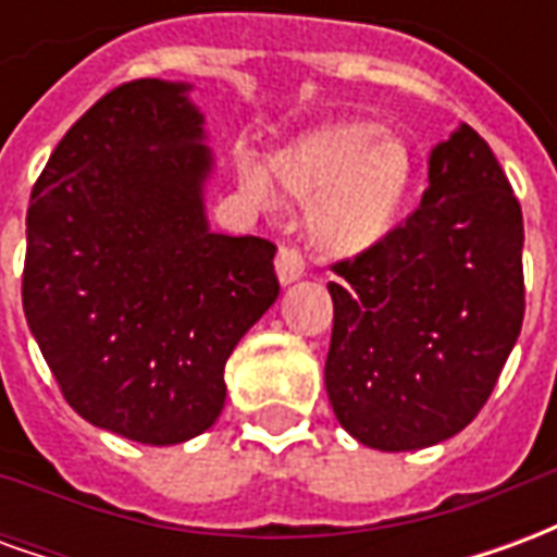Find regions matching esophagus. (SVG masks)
<instances>
[{
	"mask_svg": "<svg viewBox=\"0 0 557 557\" xmlns=\"http://www.w3.org/2000/svg\"><path fill=\"white\" fill-rule=\"evenodd\" d=\"M274 268H277V277L283 286H289V283H295V280H301L304 277L301 250H295V247H280Z\"/></svg>",
	"mask_w": 557,
	"mask_h": 557,
	"instance_id": "obj_1",
	"label": "esophagus"
}]
</instances>
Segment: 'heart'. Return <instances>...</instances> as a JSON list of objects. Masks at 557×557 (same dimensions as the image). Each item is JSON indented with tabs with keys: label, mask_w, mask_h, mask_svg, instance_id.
I'll return each instance as SVG.
<instances>
[{
	"label": "heart",
	"mask_w": 557,
	"mask_h": 557,
	"mask_svg": "<svg viewBox=\"0 0 557 557\" xmlns=\"http://www.w3.org/2000/svg\"><path fill=\"white\" fill-rule=\"evenodd\" d=\"M277 178L298 199H313L307 211L313 242L337 256L373 250L394 230L409 199L414 166L406 143L382 137L370 122L319 127L277 160ZM244 194L265 206L271 199L265 172L250 160L238 163Z\"/></svg>",
	"instance_id": "b5f03b06"
}]
</instances>
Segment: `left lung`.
<instances>
[{
	"mask_svg": "<svg viewBox=\"0 0 557 557\" xmlns=\"http://www.w3.org/2000/svg\"><path fill=\"white\" fill-rule=\"evenodd\" d=\"M522 208L468 125L430 151L420 208L337 262L325 361L339 426L375 450H420L478 418L525 315Z\"/></svg>",
	"mask_w": 557,
	"mask_h": 557,
	"instance_id": "1",
	"label": "left lung"
}]
</instances>
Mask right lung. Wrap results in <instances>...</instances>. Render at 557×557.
Returning <instances> with one entry per match:
<instances>
[{
  "label": "right lung",
  "mask_w": 557,
  "mask_h": 557,
  "mask_svg": "<svg viewBox=\"0 0 557 557\" xmlns=\"http://www.w3.org/2000/svg\"><path fill=\"white\" fill-rule=\"evenodd\" d=\"M190 83L134 79L47 160L26 214L23 310L67 406L139 444L223 411V370L277 301V247L211 232L214 154Z\"/></svg>",
  "instance_id": "add662e5"
}]
</instances>
